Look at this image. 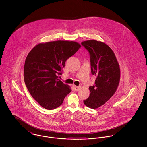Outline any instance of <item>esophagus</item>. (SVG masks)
Listing matches in <instances>:
<instances>
[{"label":"esophagus","mask_w":147,"mask_h":147,"mask_svg":"<svg viewBox=\"0 0 147 147\" xmlns=\"http://www.w3.org/2000/svg\"><path fill=\"white\" fill-rule=\"evenodd\" d=\"M74 89H75V90H76V91H79L80 89V86H74Z\"/></svg>","instance_id":"esophagus-1"}]
</instances>
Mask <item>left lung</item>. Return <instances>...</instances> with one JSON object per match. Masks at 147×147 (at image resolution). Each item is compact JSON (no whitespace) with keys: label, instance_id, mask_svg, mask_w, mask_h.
<instances>
[{"label":"left lung","instance_id":"8db88e82","mask_svg":"<svg viewBox=\"0 0 147 147\" xmlns=\"http://www.w3.org/2000/svg\"><path fill=\"white\" fill-rule=\"evenodd\" d=\"M90 56L91 73L96 78L90 86V96L84 104L97 109L112 97L119 86L120 68L112 49L105 43L95 40L82 42Z\"/></svg>","mask_w":147,"mask_h":147}]
</instances>
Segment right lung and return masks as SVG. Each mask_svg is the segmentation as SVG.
Segmentation results:
<instances>
[{"label":"right lung","instance_id":"1","mask_svg":"<svg viewBox=\"0 0 147 147\" xmlns=\"http://www.w3.org/2000/svg\"><path fill=\"white\" fill-rule=\"evenodd\" d=\"M81 47L77 42L55 41L40 43L25 60V83L32 98L43 108L53 110L62 104L71 90L58 79L66 61Z\"/></svg>","mask_w":147,"mask_h":147}]
</instances>
